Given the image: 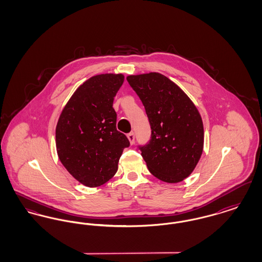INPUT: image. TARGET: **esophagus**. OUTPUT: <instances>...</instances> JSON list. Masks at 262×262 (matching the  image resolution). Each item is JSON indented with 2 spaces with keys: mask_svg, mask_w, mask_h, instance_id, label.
<instances>
[{
  "mask_svg": "<svg viewBox=\"0 0 262 262\" xmlns=\"http://www.w3.org/2000/svg\"><path fill=\"white\" fill-rule=\"evenodd\" d=\"M126 137H127V139H128L130 144H133L135 142V134L134 133H129Z\"/></svg>",
  "mask_w": 262,
  "mask_h": 262,
  "instance_id": "esophagus-1",
  "label": "esophagus"
}]
</instances>
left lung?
Listing matches in <instances>:
<instances>
[{
    "instance_id": "obj_1",
    "label": "left lung",
    "mask_w": 262,
    "mask_h": 262,
    "mask_svg": "<svg viewBox=\"0 0 262 262\" xmlns=\"http://www.w3.org/2000/svg\"><path fill=\"white\" fill-rule=\"evenodd\" d=\"M141 100L151 126L149 143L141 147L150 173L165 183L184 181L203 151L200 112L184 90L159 73L126 76Z\"/></svg>"
}]
</instances>
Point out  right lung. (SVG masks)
Segmentation results:
<instances>
[{
  "label": "right lung",
  "mask_w": 262,
  "mask_h": 262,
  "mask_svg": "<svg viewBox=\"0 0 262 262\" xmlns=\"http://www.w3.org/2000/svg\"><path fill=\"white\" fill-rule=\"evenodd\" d=\"M123 74L91 76L76 88L60 114L56 148L60 161L77 182L100 187L112 179L129 141L117 130L113 101Z\"/></svg>",
  "instance_id": "1"
}]
</instances>
